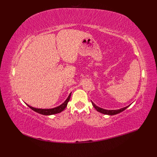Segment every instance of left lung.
Listing matches in <instances>:
<instances>
[{"label": "left lung", "mask_w": 157, "mask_h": 157, "mask_svg": "<svg viewBox=\"0 0 157 157\" xmlns=\"http://www.w3.org/2000/svg\"><path fill=\"white\" fill-rule=\"evenodd\" d=\"M92 105L94 107V108L96 109V110L99 112V113H101L103 114H105V115H117V114L118 113H120L121 112H122L123 111H124L126 109H127L128 107H129L130 105H128L127 107H125L124 108H122V109H117V110H107V109H102V108H100L98 107L97 105H95V104L92 101Z\"/></svg>", "instance_id": "8db88e82"}]
</instances>
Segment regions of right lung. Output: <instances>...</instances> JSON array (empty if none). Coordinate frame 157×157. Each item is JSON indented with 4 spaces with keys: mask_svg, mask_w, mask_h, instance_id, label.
I'll return each mask as SVG.
<instances>
[{
    "mask_svg": "<svg viewBox=\"0 0 157 157\" xmlns=\"http://www.w3.org/2000/svg\"><path fill=\"white\" fill-rule=\"evenodd\" d=\"M71 93H70L69 96H68V98H67V99L60 105L59 106H58L54 108H52V109H38V108H35V107H33L31 106H29V105H27L29 107V108H31L32 110H33L34 111L41 114V115H54V114H57V113H61V111H63L64 109H65V107H67V103L69 101L70 98H71Z\"/></svg>",
    "mask_w": 157,
    "mask_h": 157,
    "instance_id": "add662e5",
    "label": "right lung"
}]
</instances>
